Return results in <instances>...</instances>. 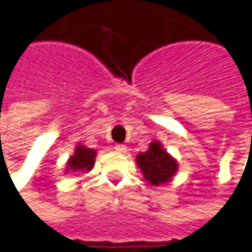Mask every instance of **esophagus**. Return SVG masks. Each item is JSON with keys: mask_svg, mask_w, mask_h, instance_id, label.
Wrapping results in <instances>:
<instances>
[{"mask_svg": "<svg viewBox=\"0 0 252 252\" xmlns=\"http://www.w3.org/2000/svg\"><path fill=\"white\" fill-rule=\"evenodd\" d=\"M115 152H118V153H126V144H115Z\"/></svg>", "mask_w": 252, "mask_h": 252, "instance_id": "34e87169", "label": "esophagus"}]
</instances>
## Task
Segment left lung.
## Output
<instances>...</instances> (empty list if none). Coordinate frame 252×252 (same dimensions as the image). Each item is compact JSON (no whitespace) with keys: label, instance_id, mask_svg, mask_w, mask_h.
I'll return each instance as SVG.
<instances>
[{"label":"left lung","instance_id":"left-lung-1","mask_svg":"<svg viewBox=\"0 0 252 252\" xmlns=\"http://www.w3.org/2000/svg\"><path fill=\"white\" fill-rule=\"evenodd\" d=\"M135 163L144 179L155 187L171 182L179 168L178 160L166 152V149L158 140L152 141L146 152L137 155Z\"/></svg>","mask_w":252,"mask_h":252}]
</instances>
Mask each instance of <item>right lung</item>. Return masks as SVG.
Wrapping results in <instances>:
<instances>
[{
	"label": "right lung",
	"instance_id": "obj_1",
	"mask_svg": "<svg viewBox=\"0 0 252 252\" xmlns=\"http://www.w3.org/2000/svg\"><path fill=\"white\" fill-rule=\"evenodd\" d=\"M96 150L86 147L83 144H77L74 149V153L68 158L67 165H65V174L74 172V174H80V172H90L94 166V160H96Z\"/></svg>",
	"mask_w": 252,
	"mask_h": 252
}]
</instances>
